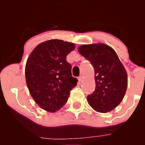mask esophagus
Returning a JSON list of instances; mask_svg holds the SVG:
<instances>
[{"label":"esophagus","instance_id":"1","mask_svg":"<svg viewBox=\"0 0 145 145\" xmlns=\"http://www.w3.org/2000/svg\"><path fill=\"white\" fill-rule=\"evenodd\" d=\"M82 79H83L82 76H80V77L78 78V80H79V82H82Z\"/></svg>","mask_w":145,"mask_h":145}]
</instances>
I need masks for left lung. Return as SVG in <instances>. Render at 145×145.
Instances as JSON below:
<instances>
[{
	"label": "left lung",
	"instance_id": "8db88e82",
	"mask_svg": "<svg viewBox=\"0 0 145 145\" xmlns=\"http://www.w3.org/2000/svg\"><path fill=\"white\" fill-rule=\"evenodd\" d=\"M81 55L94 67L95 90L87 101L97 112H110L123 99L127 87V74L115 51L108 45H82Z\"/></svg>",
	"mask_w": 145,
	"mask_h": 145
}]
</instances>
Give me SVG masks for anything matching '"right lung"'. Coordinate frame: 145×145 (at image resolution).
Here are the masks:
<instances>
[{
	"instance_id": "obj_1",
	"label": "right lung",
	"mask_w": 145,
	"mask_h": 145,
	"mask_svg": "<svg viewBox=\"0 0 145 145\" xmlns=\"http://www.w3.org/2000/svg\"><path fill=\"white\" fill-rule=\"evenodd\" d=\"M75 47L73 43L50 39L38 45L28 58L25 68L28 89L36 104L48 112L62 108L77 84L66 60Z\"/></svg>"
}]
</instances>
